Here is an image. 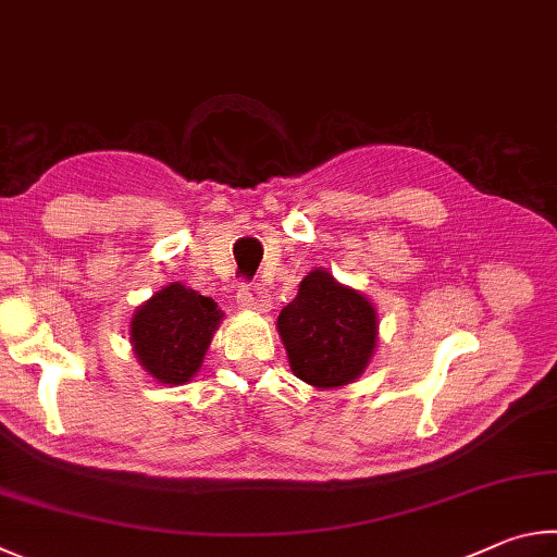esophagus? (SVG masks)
Returning a JSON list of instances; mask_svg holds the SVG:
<instances>
[{"mask_svg":"<svg viewBox=\"0 0 557 557\" xmlns=\"http://www.w3.org/2000/svg\"><path fill=\"white\" fill-rule=\"evenodd\" d=\"M237 304L247 310L267 313L271 308V298L267 294V288H261L259 284H242L237 290Z\"/></svg>","mask_w":557,"mask_h":557,"instance_id":"obj_1","label":"esophagus"}]
</instances>
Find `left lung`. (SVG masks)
I'll list each match as a JSON object with an SVG mask.
<instances>
[{"mask_svg": "<svg viewBox=\"0 0 557 557\" xmlns=\"http://www.w3.org/2000/svg\"><path fill=\"white\" fill-rule=\"evenodd\" d=\"M278 335L298 379L315 388L352 384L374 355L376 310L359 290L337 284L333 273L313 269L298 296L281 310Z\"/></svg>", "mask_w": 557, "mask_h": 557, "instance_id": "left-lung-1", "label": "left lung"}]
</instances>
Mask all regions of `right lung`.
<instances>
[{"label": "right lung", "mask_w": 557, "mask_h": 557, "mask_svg": "<svg viewBox=\"0 0 557 557\" xmlns=\"http://www.w3.org/2000/svg\"><path fill=\"white\" fill-rule=\"evenodd\" d=\"M222 315L212 298L173 281L136 308L134 355L156 382L181 386L200 369Z\"/></svg>", "instance_id": "add662e5"}]
</instances>
